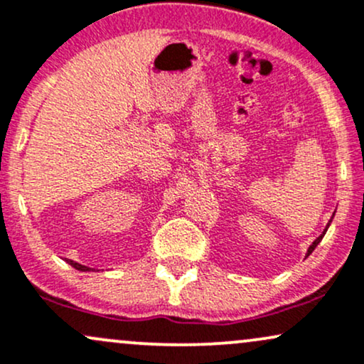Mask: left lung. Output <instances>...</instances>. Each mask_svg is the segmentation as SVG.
I'll list each match as a JSON object with an SVG mask.
<instances>
[{
	"label": "left lung",
	"instance_id": "8db88e82",
	"mask_svg": "<svg viewBox=\"0 0 364 364\" xmlns=\"http://www.w3.org/2000/svg\"><path fill=\"white\" fill-rule=\"evenodd\" d=\"M332 218H334V215H332V217H331L329 224H327V227H326V229H323V232H322V234H321V235H318V237H317V239H315V240H314V242H312V246H310V247H309V251H307V256H310V254H312V251H314V249H315V247H317V244H318V242H321V240H322V237H323V235H326V232H327V229H329V225H331Z\"/></svg>",
	"mask_w": 364,
	"mask_h": 364
}]
</instances>
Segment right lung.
<instances>
[{
  "label": "right lung",
  "instance_id": "obj_1",
  "mask_svg": "<svg viewBox=\"0 0 364 364\" xmlns=\"http://www.w3.org/2000/svg\"><path fill=\"white\" fill-rule=\"evenodd\" d=\"M68 262L73 266V268H76V269H80V271H91V268H87V266H82V264H80V262H76V261L68 259Z\"/></svg>",
  "mask_w": 364,
  "mask_h": 364
}]
</instances>
